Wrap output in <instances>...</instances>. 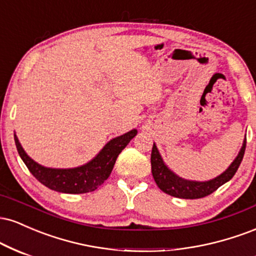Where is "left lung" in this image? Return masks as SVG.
Masks as SVG:
<instances>
[{
  "label": "left lung",
  "mask_w": 256,
  "mask_h": 256,
  "mask_svg": "<svg viewBox=\"0 0 256 256\" xmlns=\"http://www.w3.org/2000/svg\"><path fill=\"white\" fill-rule=\"evenodd\" d=\"M246 138L243 142V146L240 149L238 156L234 158V162L231 164L230 167L224 173L219 176V177L212 179L208 182H194V180H186L178 176H176L172 171L167 168V166L164 164L162 158H161L160 154L156 146H152V173L154 177L155 183L164 192L168 194V195L174 196V198H206V196L210 195V194L216 192L219 186L225 184L234 177V173L237 172L238 167L242 162L243 155L246 152Z\"/></svg>",
  "instance_id": "obj_1"
}]
</instances>
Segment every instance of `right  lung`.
Segmentation results:
<instances>
[{"instance_id":"obj_1","label":"right lung","mask_w":256,"mask_h":256,"mask_svg":"<svg viewBox=\"0 0 256 256\" xmlns=\"http://www.w3.org/2000/svg\"><path fill=\"white\" fill-rule=\"evenodd\" d=\"M136 134V130H131L122 136L113 138L89 164L68 170L48 168L38 165L24 152L16 134L14 140L20 158L38 182L58 192L85 194L94 192L104 184L106 179L110 177L118 155Z\"/></svg>"}]
</instances>
